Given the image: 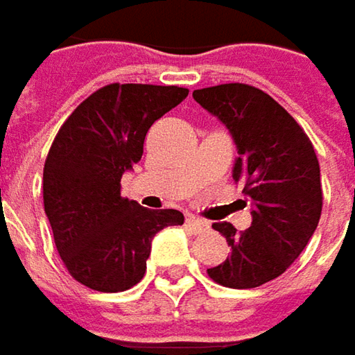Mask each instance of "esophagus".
<instances>
[{"label":"esophagus","mask_w":355,"mask_h":355,"mask_svg":"<svg viewBox=\"0 0 355 355\" xmlns=\"http://www.w3.org/2000/svg\"><path fill=\"white\" fill-rule=\"evenodd\" d=\"M187 223L191 224V228L194 230V234H202V232L210 230V224H208L207 220H202V218H196V216H193V214H189Z\"/></svg>","instance_id":"esophagus-1"}]
</instances>
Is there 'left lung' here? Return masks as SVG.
Returning <instances> with one entry per match:
<instances>
[{"instance_id":"obj_1","label":"left lung","mask_w":355,"mask_h":355,"mask_svg":"<svg viewBox=\"0 0 355 355\" xmlns=\"http://www.w3.org/2000/svg\"><path fill=\"white\" fill-rule=\"evenodd\" d=\"M194 101L228 129L239 157L232 178L252 200V224L214 223L230 256L208 268L226 288H256L278 278L300 256L322 214L314 147L292 115L264 91L244 83L196 89Z\"/></svg>"}]
</instances>
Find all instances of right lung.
Listing matches in <instances>:
<instances>
[{
  "mask_svg": "<svg viewBox=\"0 0 355 355\" xmlns=\"http://www.w3.org/2000/svg\"><path fill=\"white\" fill-rule=\"evenodd\" d=\"M189 89L107 85L63 123L43 168V205L57 252L91 290L123 292L143 280L150 242L180 210H150L121 196V178L143 157L150 125L187 99Z\"/></svg>",
  "mask_w": 355,
  "mask_h": 355,
  "instance_id": "add662e5",
  "label": "right lung"
}]
</instances>
